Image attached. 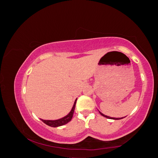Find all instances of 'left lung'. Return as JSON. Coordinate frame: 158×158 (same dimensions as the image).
Listing matches in <instances>:
<instances>
[{"label":"left lung","mask_w":158,"mask_h":158,"mask_svg":"<svg viewBox=\"0 0 158 158\" xmlns=\"http://www.w3.org/2000/svg\"><path fill=\"white\" fill-rule=\"evenodd\" d=\"M98 112H99V113L101 114L102 116H104V117H106V118H109V119H113V120H120V119H122V118H125V117H122V118H114V117H110V116H108L105 115V114H103V113H101V112H100V111H98Z\"/></svg>","instance_id":"8db88e82"}]
</instances>
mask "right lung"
<instances>
[{
  "instance_id": "obj_1",
  "label": "right lung",
  "mask_w": 158,
  "mask_h": 158,
  "mask_svg": "<svg viewBox=\"0 0 158 158\" xmlns=\"http://www.w3.org/2000/svg\"><path fill=\"white\" fill-rule=\"evenodd\" d=\"M77 98H76V100L75 101V103H74V105L72 107V109L70 110V112L66 116H64L63 118L57 119V120H43L42 118H40V120H41L42 122H44L46 125L52 127H57L62 126L64 125L67 124L70 121L73 116L74 111H75V105L77 103Z\"/></svg>"
}]
</instances>
